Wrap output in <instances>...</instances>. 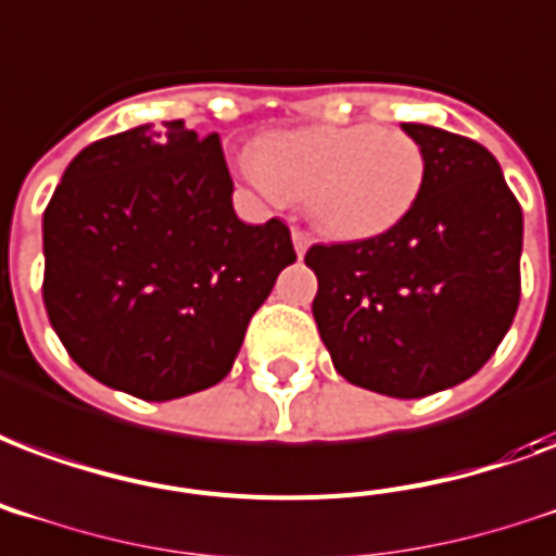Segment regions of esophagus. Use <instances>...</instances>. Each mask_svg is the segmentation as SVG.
<instances>
[{
	"label": "esophagus",
	"instance_id": "esophagus-1",
	"mask_svg": "<svg viewBox=\"0 0 556 556\" xmlns=\"http://www.w3.org/2000/svg\"><path fill=\"white\" fill-rule=\"evenodd\" d=\"M293 245H295V254L302 257V254L311 249V233L304 231V228H293Z\"/></svg>",
	"mask_w": 556,
	"mask_h": 556
}]
</instances>
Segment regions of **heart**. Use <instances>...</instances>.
I'll use <instances>...</instances> for the list:
<instances>
[{"label": "heart", "instance_id": "b5f03b06", "mask_svg": "<svg viewBox=\"0 0 556 556\" xmlns=\"http://www.w3.org/2000/svg\"><path fill=\"white\" fill-rule=\"evenodd\" d=\"M416 137L378 125H319L266 137L245 157L249 181L273 202H313L319 228L366 240L402 223L425 187Z\"/></svg>", "mask_w": 556, "mask_h": 556}]
</instances>
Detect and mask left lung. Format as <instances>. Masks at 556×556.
Listing matches in <instances>:
<instances>
[{
  "mask_svg": "<svg viewBox=\"0 0 556 556\" xmlns=\"http://www.w3.org/2000/svg\"><path fill=\"white\" fill-rule=\"evenodd\" d=\"M425 187L402 223L316 243L313 319L333 369L363 390L421 399L466 381L510 331L521 295V207L498 161L469 137L404 123Z\"/></svg>",
  "mask_w": 556,
  "mask_h": 556,
  "instance_id": "8db88e82",
  "label": "left lung"
}]
</instances>
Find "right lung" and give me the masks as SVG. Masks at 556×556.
Returning a JSON list of instances; mask_svg holds the SVG:
<instances>
[{"mask_svg": "<svg viewBox=\"0 0 556 556\" xmlns=\"http://www.w3.org/2000/svg\"><path fill=\"white\" fill-rule=\"evenodd\" d=\"M219 135L137 125L75 154L43 214V304L87 375L143 402L231 372L295 261L281 219L245 225Z\"/></svg>", "mask_w": 556, "mask_h": 556, "instance_id": "right-lung-1", "label": "right lung"}]
</instances>
